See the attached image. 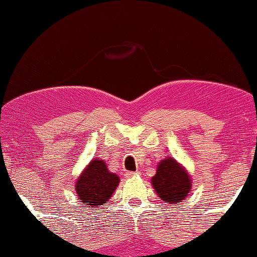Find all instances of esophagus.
<instances>
[{
	"instance_id": "34e87169",
	"label": "esophagus",
	"mask_w": 257,
	"mask_h": 257,
	"mask_svg": "<svg viewBox=\"0 0 257 257\" xmlns=\"http://www.w3.org/2000/svg\"><path fill=\"white\" fill-rule=\"evenodd\" d=\"M139 174H140L139 172H135V173L134 172H128L125 174V176H126V178L131 179V178H135V176H139Z\"/></svg>"
}]
</instances>
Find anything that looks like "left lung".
<instances>
[{
    "mask_svg": "<svg viewBox=\"0 0 257 257\" xmlns=\"http://www.w3.org/2000/svg\"><path fill=\"white\" fill-rule=\"evenodd\" d=\"M151 184L161 200L167 204L179 205L190 194L192 179L182 164L173 157H167L157 164Z\"/></svg>",
    "mask_w": 257,
    "mask_h": 257,
    "instance_id": "obj_1",
    "label": "left lung"
}]
</instances>
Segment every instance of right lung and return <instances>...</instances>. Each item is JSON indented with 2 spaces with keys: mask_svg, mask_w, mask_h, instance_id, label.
<instances>
[{
  "mask_svg": "<svg viewBox=\"0 0 257 257\" xmlns=\"http://www.w3.org/2000/svg\"><path fill=\"white\" fill-rule=\"evenodd\" d=\"M119 176L108 170L104 159H91L79 174L75 190L79 202L89 208L104 205L118 187Z\"/></svg>",
  "mask_w": 257,
  "mask_h": 257,
  "instance_id": "add662e5",
  "label": "right lung"
}]
</instances>
